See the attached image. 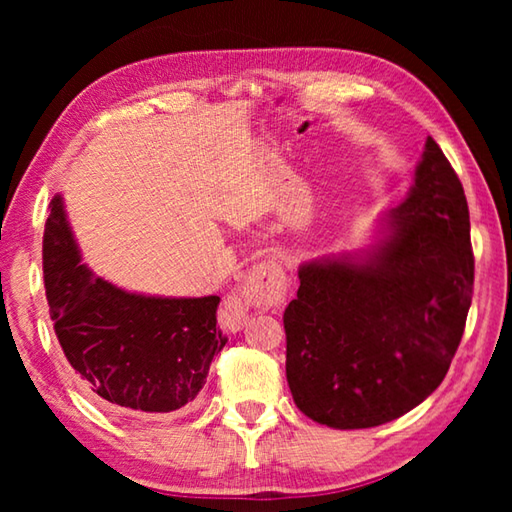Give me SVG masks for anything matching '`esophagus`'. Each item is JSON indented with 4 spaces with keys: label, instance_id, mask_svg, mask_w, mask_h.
I'll use <instances>...</instances> for the list:
<instances>
[{
    "label": "esophagus",
    "instance_id": "34e87169",
    "mask_svg": "<svg viewBox=\"0 0 512 512\" xmlns=\"http://www.w3.org/2000/svg\"><path fill=\"white\" fill-rule=\"evenodd\" d=\"M287 287V273L282 264L277 259H264L250 268L235 296L223 302V325L235 332L244 325L248 309H280L287 298Z\"/></svg>",
    "mask_w": 512,
    "mask_h": 512
}]
</instances>
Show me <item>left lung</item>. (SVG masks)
Masks as SVG:
<instances>
[{
	"mask_svg": "<svg viewBox=\"0 0 512 512\" xmlns=\"http://www.w3.org/2000/svg\"><path fill=\"white\" fill-rule=\"evenodd\" d=\"M284 309L298 409L332 429L379 427L445 379L472 305L474 257L461 180L427 137L404 201L372 244L302 262Z\"/></svg>",
	"mask_w": 512,
	"mask_h": 512,
	"instance_id": "1",
	"label": "left lung"
}]
</instances>
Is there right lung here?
<instances>
[{
    "mask_svg": "<svg viewBox=\"0 0 512 512\" xmlns=\"http://www.w3.org/2000/svg\"><path fill=\"white\" fill-rule=\"evenodd\" d=\"M49 314L85 391L131 413H171L194 402L223 350L219 296L162 298L119 289L81 264L63 196L51 198L42 241Z\"/></svg>",
    "mask_w": 512,
    "mask_h": 512,
    "instance_id": "right-lung-1",
    "label": "right lung"
}]
</instances>
